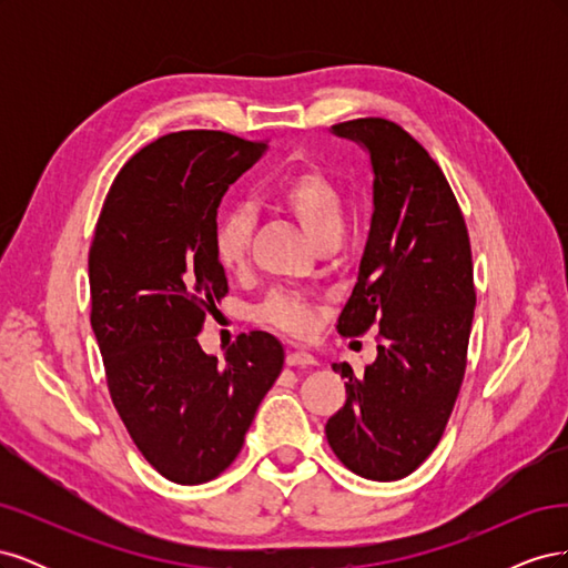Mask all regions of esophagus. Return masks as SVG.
Listing matches in <instances>:
<instances>
[{
	"label": "esophagus",
	"instance_id": "obj_1",
	"mask_svg": "<svg viewBox=\"0 0 568 568\" xmlns=\"http://www.w3.org/2000/svg\"><path fill=\"white\" fill-rule=\"evenodd\" d=\"M286 365L288 367H313V365H317V359L305 351H288L286 353Z\"/></svg>",
	"mask_w": 568,
	"mask_h": 568
}]
</instances>
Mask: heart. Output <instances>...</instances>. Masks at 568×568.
Returning a JSON list of instances; mask_svg holds the SVG:
<instances>
[{
	"mask_svg": "<svg viewBox=\"0 0 568 568\" xmlns=\"http://www.w3.org/2000/svg\"><path fill=\"white\" fill-rule=\"evenodd\" d=\"M272 201L282 205L298 220L307 239L315 246L326 242H341L348 225V203L338 184L324 175L317 168H301L277 180L270 189ZM253 232V215L248 209H230L220 213L213 222L211 246L215 261L222 270L239 272L246 265L248 246ZM255 317L282 329L286 334L303 336L315 326V313L303 298L286 294V291H272V294L257 305Z\"/></svg>",
	"mask_w": 568,
	"mask_h": 568,
	"instance_id": "heart-1",
	"label": "heart"
}]
</instances>
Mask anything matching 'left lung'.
<instances>
[{"mask_svg":"<svg viewBox=\"0 0 568 568\" xmlns=\"http://www.w3.org/2000/svg\"><path fill=\"white\" fill-rule=\"evenodd\" d=\"M363 144L374 170V213L357 284L336 329L379 326L376 359L355 376L324 426L334 455L372 480H398L434 453L467 369L476 305L471 246L453 189L428 151L386 118L332 125Z\"/></svg>","mask_w":568,"mask_h":568,"instance_id":"1","label":"left lung"}]
</instances>
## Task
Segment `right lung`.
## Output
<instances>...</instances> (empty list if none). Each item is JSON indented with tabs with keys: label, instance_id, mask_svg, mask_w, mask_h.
I'll return each instance as SVG.
<instances>
[{
	"label": "right lung",
	"instance_id": "add662e5",
	"mask_svg": "<svg viewBox=\"0 0 568 568\" xmlns=\"http://www.w3.org/2000/svg\"><path fill=\"white\" fill-rule=\"evenodd\" d=\"M265 149L220 130L159 136L115 175L94 227L90 322L111 400L144 459L182 486L236 459L284 365L267 332L239 334L225 363L196 341L230 291L211 246L217 205Z\"/></svg>",
	"mask_w": 568,
	"mask_h": 568
}]
</instances>
